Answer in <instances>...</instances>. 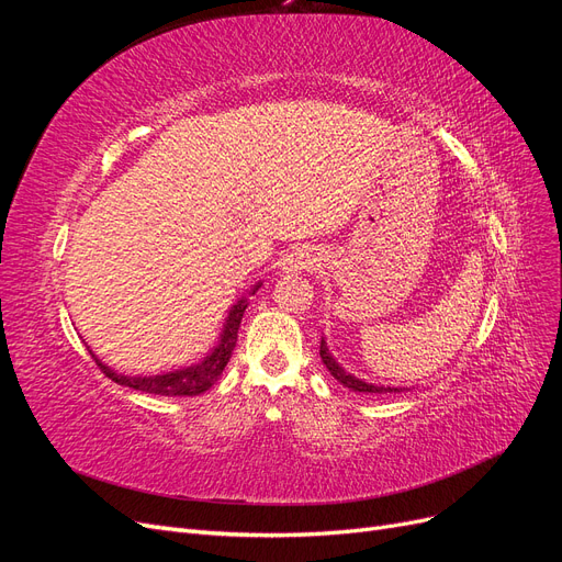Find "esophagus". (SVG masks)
Wrapping results in <instances>:
<instances>
[{"mask_svg": "<svg viewBox=\"0 0 562 562\" xmlns=\"http://www.w3.org/2000/svg\"><path fill=\"white\" fill-rule=\"evenodd\" d=\"M321 262V255L312 246H295L288 250L281 258V269L283 271H304V269H314Z\"/></svg>", "mask_w": 562, "mask_h": 562, "instance_id": "obj_1", "label": "esophagus"}]
</instances>
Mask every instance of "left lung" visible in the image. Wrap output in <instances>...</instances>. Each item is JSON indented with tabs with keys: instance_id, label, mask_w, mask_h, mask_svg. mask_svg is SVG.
Returning a JSON list of instances; mask_svg holds the SVG:
<instances>
[{
	"instance_id": "8db88e82",
	"label": "left lung",
	"mask_w": 562,
	"mask_h": 562,
	"mask_svg": "<svg viewBox=\"0 0 562 562\" xmlns=\"http://www.w3.org/2000/svg\"><path fill=\"white\" fill-rule=\"evenodd\" d=\"M318 353H321L323 366H326V368L330 370V375H333L339 384H345V386L351 389V391H361V394H398V391H407V386L370 384V382H366V380H359L356 375H351L349 370H345L342 366H339V363L335 361V356L330 353L326 337H323V335H321V349H318Z\"/></svg>"
}]
</instances>
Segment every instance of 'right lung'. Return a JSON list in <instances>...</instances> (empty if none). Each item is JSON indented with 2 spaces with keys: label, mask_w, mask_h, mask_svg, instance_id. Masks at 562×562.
Wrapping results in <instances>:
<instances>
[{
  "label": "right lung",
  "mask_w": 562,
  "mask_h": 562,
  "mask_svg": "<svg viewBox=\"0 0 562 562\" xmlns=\"http://www.w3.org/2000/svg\"><path fill=\"white\" fill-rule=\"evenodd\" d=\"M260 285H262V281L255 283L248 293H244L232 304L215 347L196 363L180 366V368L168 370V372H157V375H126V372H119V370L110 368L108 363L100 361L93 353V349L89 345L87 347L93 356V361L98 363V368L103 370L105 375L110 380H114L116 384L138 389V391H145V394H155V396H199V394H203V391H209L220 380V375H223V370L229 363L232 351L236 347V337H239V326H241L244 312L248 307V297L258 293Z\"/></svg>",
  "instance_id": "add662e5"
}]
</instances>
